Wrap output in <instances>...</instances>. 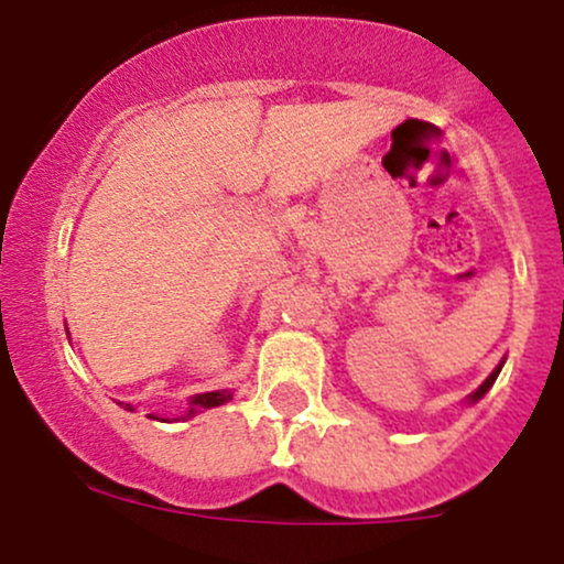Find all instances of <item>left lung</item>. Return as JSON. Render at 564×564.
I'll use <instances>...</instances> for the list:
<instances>
[{
    "label": "left lung",
    "instance_id": "left-lung-1",
    "mask_svg": "<svg viewBox=\"0 0 564 564\" xmlns=\"http://www.w3.org/2000/svg\"><path fill=\"white\" fill-rule=\"evenodd\" d=\"M499 368H502V366H499ZM499 368H494V373H491V377H488L486 382H482L480 388H477L475 392H471V395H469V401H477V398H482V395H486L488 388H491V384L497 382V377H499Z\"/></svg>",
    "mask_w": 564,
    "mask_h": 564
}]
</instances>
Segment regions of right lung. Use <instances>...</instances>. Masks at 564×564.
I'll return each mask as SVG.
<instances>
[{
    "label": "right lung",
    "instance_id": "1",
    "mask_svg": "<svg viewBox=\"0 0 564 564\" xmlns=\"http://www.w3.org/2000/svg\"><path fill=\"white\" fill-rule=\"evenodd\" d=\"M229 398H231L229 390H218V392H204V395H193L191 412H187V414H193V412H196V409L218 406V403H226V401H229ZM124 409H130V412H133V406H130V403H124Z\"/></svg>",
    "mask_w": 564,
    "mask_h": 564
}]
</instances>
